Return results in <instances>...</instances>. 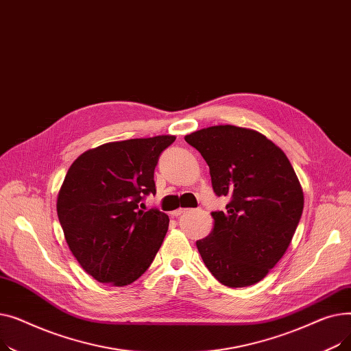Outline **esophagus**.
<instances>
[{
  "label": "esophagus",
  "mask_w": 351,
  "mask_h": 351,
  "mask_svg": "<svg viewBox=\"0 0 351 351\" xmlns=\"http://www.w3.org/2000/svg\"><path fill=\"white\" fill-rule=\"evenodd\" d=\"M188 209H185V208H179V209H176V210H173V212H171V215L173 216V217H178V216H180L182 213H185Z\"/></svg>",
  "instance_id": "obj_1"
}]
</instances>
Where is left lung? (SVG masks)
Masks as SVG:
<instances>
[{
  "label": "left lung",
  "mask_w": 351,
  "mask_h": 351,
  "mask_svg": "<svg viewBox=\"0 0 351 351\" xmlns=\"http://www.w3.org/2000/svg\"><path fill=\"white\" fill-rule=\"evenodd\" d=\"M185 141L206 160L213 192L230 199L225 212H212L210 234L196 242L202 261L228 287L261 282L286 253L303 212L290 160L261 132L233 125L200 129Z\"/></svg>",
  "instance_id": "8db88e82"
}]
</instances>
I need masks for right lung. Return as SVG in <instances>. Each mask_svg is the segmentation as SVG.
Masks as SVG:
<instances>
[{"mask_svg": "<svg viewBox=\"0 0 351 351\" xmlns=\"http://www.w3.org/2000/svg\"><path fill=\"white\" fill-rule=\"evenodd\" d=\"M172 135L104 143L66 172L57 212L69 250L99 283L126 286L147 270L168 232L169 217L143 210L156 193L154 172Z\"/></svg>", "mask_w": 351, "mask_h": 351, "instance_id": "right-lung-1", "label": "right lung"}]
</instances>
